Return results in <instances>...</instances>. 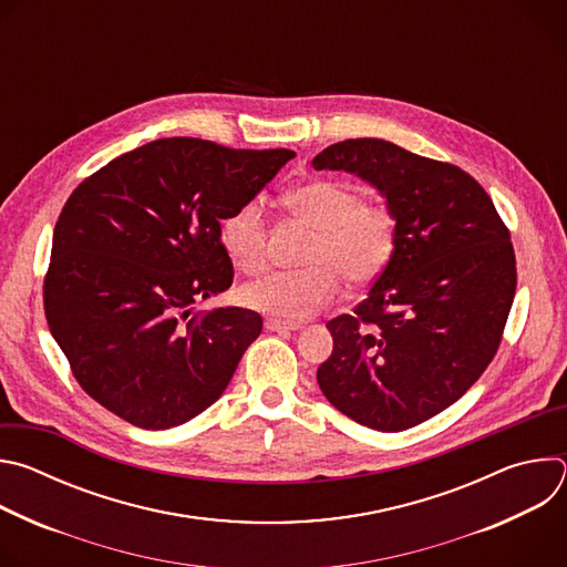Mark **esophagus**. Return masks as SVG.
<instances>
[{
	"instance_id": "34e87169",
	"label": "esophagus",
	"mask_w": 567,
	"mask_h": 567,
	"mask_svg": "<svg viewBox=\"0 0 567 567\" xmlns=\"http://www.w3.org/2000/svg\"><path fill=\"white\" fill-rule=\"evenodd\" d=\"M265 328L269 332H296V330H300V322H287V320H278V318H267Z\"/></svg>"
}]
</instances>
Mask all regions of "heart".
I'll return each instance as SVG.
<instances>
[{"label":"heart","mask_w":567,"mask_h":567,"mask_svg":"<svg viewBox=\"0 0 567 567\" xmlns=\"http://www.w3.org/2000/svg\"><path fill=\"white\" fill-rule=\"evenodd\" d=\"M285 206L313 228L305 269L276 271L239 289L241 305L296 322L332 305L341 278L350 287L372 285L396 247V217L388 204L365 202L341 182L316 179L285 195ZM226 256L241 271H260L267 260V215L262 199L235 206L219 224Z\"/></svg>","instance_id":"b5f03b06"}]
</instances>
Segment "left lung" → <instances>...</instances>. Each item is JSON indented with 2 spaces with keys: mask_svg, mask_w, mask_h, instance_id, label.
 <instances>
[{
  "mask_svg": "<svg viewBox=\"0 0 567 567\" xmlns=\"http://www.w3.org/2000/svg\"><path fill=\"white\" fill-rule=\"evenodd\" d=\"M316 171L370 182L396 217V247L354 313L328 322L318 385L343 415L385 433L449 409L487 370L516 293L509 228L462 168L381 138H348Z\"/></svg>",
  "mask_w": 567,
  "mask_h": 567,
  "instance_id": "obj_1",
  "label": "left lung"
}]
</instances>
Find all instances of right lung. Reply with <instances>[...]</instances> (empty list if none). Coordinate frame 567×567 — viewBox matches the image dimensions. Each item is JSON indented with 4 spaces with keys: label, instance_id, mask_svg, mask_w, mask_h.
I'll list each match as a JSON object with an SVG mask.
<instances>
[{
    "label": "right lung",
    "instance_id": "obj_1",
    "mask_svg": "<svg viewBox=\"0 0 567 567\" xmlns=\"http://www.w3.org/2000/svg\"><path fill=\"white\" fill-rule=\"evenodd\" d=\"M296 152L173 136L110 161L66 199L44 276V313L94 401L147 431L179 426L219 399L262 318L195 311L233 285L219 221Z\"/></svg>",
    "mask_w": 567,
    "mask_h": 567
}]
</instances>
